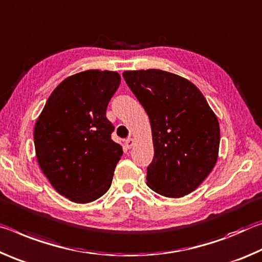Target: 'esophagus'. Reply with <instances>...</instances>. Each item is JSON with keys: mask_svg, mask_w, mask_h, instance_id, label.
Segmentation results:
<instances>
[{"mask_svg": "<svg viewBox=\"0 0 262 262\" xmlns=\"http://www.w3.org/2000/svg\"><path fill=\"white\" fill-rule=\"evenodd\" d=\"M134 144H135V140L132 139V138H127V139L125 140V146H126V148H131L132 146H134Z\"/></svg>", "mask_w": 262, "mask_h": 262, "instance_id": "34e87169", "label": "esophagus"}]
</instances>
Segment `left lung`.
Listing matches in <instances>:
<instances>
[{
  "label": "left lung",
  "instance_id": "obj_1",
  "mask_svg": "<svg viewBox=\"0 0 262 262\" xmlns=\"http://www.w3.org/2000/svg\"><path fill=\"white\" fill-rule=\"evenodd\" d=\"M123 78L151 122L154 157L147 186L167 197L190 194L215 167L218 119L190 81L160 70L126 71Z\"/></svg>",
  "mask_w": 262,
  "mask_h": 262
}]
</instances>
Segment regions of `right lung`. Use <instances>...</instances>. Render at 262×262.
Listing matches in <instances>:
<instances>
[{
  "label": "right lung",
  "mask_w": 262,
  "mask_h": 262,
  "mask_svg": "<svg viewBox=\"0 0 262 262\" xmlns=\"http://www.w3.org/2000/svg\"><path fill=\"white\" fill-rule=\"evenodd\" d=\"M121 83L117 72L89 70L62 81L38 117L33 138L38 164L60 195L89 203L111 186L122 146L111 139L109 101Z\"/></svg>",
  "instance_id": "right-lung-1"
}]
</instances>
